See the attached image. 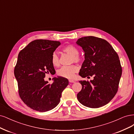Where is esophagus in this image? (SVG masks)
Masks as SVG:
<instances>
[{
  "label": "esophagus",
  "instance_id": "34e87169",
  "mask_svg": "<svg viewBox=\"0 0 134 134\" xmlns=\"http://www.w3.org/2000/svg\"><path fill=\"white\" fill-rule=\"evenodd\" d=\"M69 82H70V83H73V82H75V81H73V80H69Z\"/></svg>",
  "mask_w": 134,
  "mask_h": 134
}]
</instances>
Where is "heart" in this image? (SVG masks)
<instances>
[{
  "instance_id": "obj_1",
  "label": "heart",
  "mask_w": 134,
  "mask_h": 134,
  "mask_svg": "<svg viewBox=\"0 0 134 134\" xmlns=\"http://www.w3.org/2000/svg\"><path fill=\"white\" fill-rule=\"evenodd\" d=\"M64 52L70 54L72 56V61L75 62H80L81 61V58L78 54L79 53V49L74 46L69 44L64 46L62 48ZM52 64L55 67L59 66V58L58 54L56 52H53L51 56ZM79 71V67L76 65H71L69 66H62L57 71L58 76L64 78L71 79L74 76L75 73Z\"/></svg>"
}]
</instances>
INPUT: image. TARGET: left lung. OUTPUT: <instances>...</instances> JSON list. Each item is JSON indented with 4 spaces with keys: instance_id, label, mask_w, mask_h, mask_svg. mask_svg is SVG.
<instances>
[{
    "instance_id": "left-lung-1",
    "label": "left lung",
    "mask_w": 134,
    "mask_h": 134,
    "mask_svg": "<svg viewBox=\"0 0 134 134\" xmlns=\"http://www.w3.org/2000/svg\"><path fill=\"white\" fill-rule=\"evenodd\" d=\"M77 44L82 48L85 61L79 75L93 80L80 81L82 90L77 99L83 105L98 108L107 104L117 93L122 67L119 55L109 42L93 36L79 38Z\"/></svg>"
}]
</instances>
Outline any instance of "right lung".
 Here are the masks:
<instances>
[{"mask_svg":"<svg viewBox=\"0 0 134 134\" xmlns=\"http://www.w3.org/2000/svg\"><path fill=\"white\" fill-rule=\"evenodd\" d=\"M60 44L58 41L37 40L19 53L14 71L19 94L25 104L34 110L46 112L54 109L69 83L67 79L60 76L54 77L52 84L44 79L46 73L55 72L51 56Z\"/></svg>","mask_w":134,"mask_h":134,"instance_id":"1","label":"right lung"}]
</instances>
